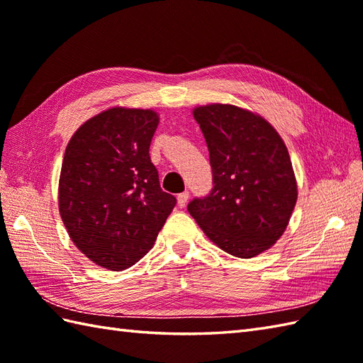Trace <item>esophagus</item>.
Returning a JSON list of instances; mask_svg holds the SVG:
<instances>
[{
  "label": "esophagus",
  "mask_w": 363,
  "mask_h": 363,
  "mask_svg": "<svg viewBox=\"0 0 363 363\" xmlns=\"http://www.w3.org/2000/svg\"><path fill=\"white\" fill-rule=\"evenodd\" d=\"M187 199H189V191H182V194L177 195V206L179 207H184L187 204Z\"/></svg>",
  "instance_id": "1"
}]
</instances>
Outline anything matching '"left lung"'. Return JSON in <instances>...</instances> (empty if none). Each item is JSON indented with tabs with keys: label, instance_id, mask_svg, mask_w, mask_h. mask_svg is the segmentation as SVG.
<instances>
[{
	"label": "left lung",
	"instance_id": "1",
	"mask_svg": "<svg viewBox=\"0 0 363 363\" xmlns=\"http://www.w3.org/2000/svg\"><path fill=\"white\" fill-rule=\"evenodd\" d=\"M194 117L209 150L213 187L187 211L223 251L257 256L279 240L296 204L287 146L267 120L237 106H199Z\"/></svg>",
	"mask_w": 363,
	"mask_h": 363
}]
</instances>
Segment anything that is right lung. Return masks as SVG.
Masks as SVG:
<instances>
[{
	"mask_svg": "<svg viewBox=\"0 0 363 363\" xmlns=\"http://www.w3.org/2000/svg\"><path fill=\"white\" fill-rule=\"evenodd\" d=\"M157 125L154 111L112 107L84 123L67 145L60 217L76 248L112 272L152 248L176 206L150 157Z\"/></svg>",
	"mask_w": 363,
	"mask_h": 363,
	"instance_id": "add662e5",
	"label": "right lung"
}]
</instances>
